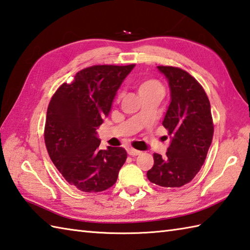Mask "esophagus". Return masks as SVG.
<instances>
[{"mask_svg":"<svg viewBox=\"0 0 250 250\" xmlns=\"http://www.w3.org/2000/svg\"><path fill=\"white\" fill-rule=\"evenodd\" d=\"M127 152H128V154L131 155V157H136V155H139L141 153L139 150H136L134 148H128L127 149Z\"/></svg>","mask_w":250,"mask_h":250,"instance_id":"obj_1","label":"esophagus"}]
</instances>
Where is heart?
Listing matches in <instances>:
<instances>
[{"label":"heart","mask_w":250,"mask_h":250,"mask_svg":"<svg viewBox=\"0 0 250 250\" xmlns=\"http://www.w3.org/2000/svg\"><path fill=\"white\" fill-rule=\"evenodd\" d=\"M138 91L140 97L144 95H147V93H151L155 91H163V87L162 84L160 83L158 81L155 79H145V81L141 82L138 86ZM121 95H119L120 99Z\"/></svg>","instance_id":"1"}]
</instances>
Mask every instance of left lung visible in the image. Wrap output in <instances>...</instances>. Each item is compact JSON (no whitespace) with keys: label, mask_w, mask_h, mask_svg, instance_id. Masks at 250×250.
I'll return each instance as SVG.
<instances>
[{"label":"left lung","mask_w":250,"mask_h":250,"mask_svg":"<svg viewBox=\"0 0 250 250\" xmlns=\"http://www.w3.org/2000/svg\"><path fill=\"white\" fill-rule=\"evenodd\" d=\"M168 82L171 102L162 125L171 137L166 157L153 154L148 180L162 187H182L200 171L212 143L213 121L201 84L184 69L158 66Z\"/></svg>","instance_id":"8db88e82"}]
</instances>
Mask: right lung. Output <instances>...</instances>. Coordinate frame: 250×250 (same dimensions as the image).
<instances>
[{"instance_id": "obj_1", "label": "right lung", "mask_w": 250, "mask_h": 250, "mask_svg": "<svg viewBox=\"0 0 250 250\" xmlns=\"http://www.w3.org/2000/svg\"><path fill=\"white\" fill-rule=\"evenodd\" d=\"M134 67L135 64L95 65L82 69L51 99L45 147L59 172L79 190L98 192L110 188L126 161L124 148L99 149L97 128L109 115L117 90Z\"/></svg>"}]
</instances>
